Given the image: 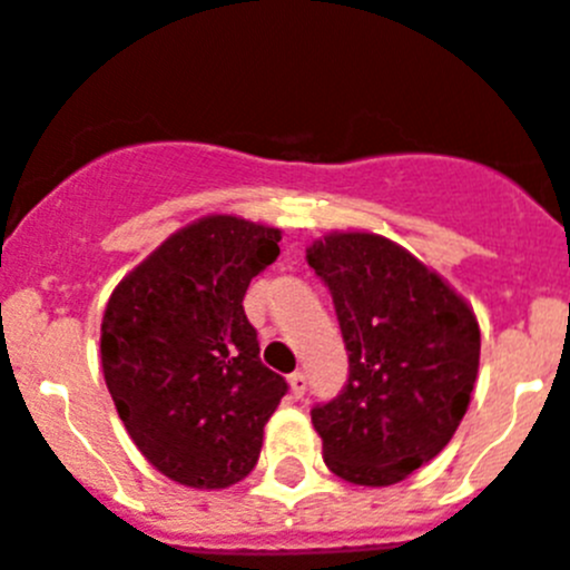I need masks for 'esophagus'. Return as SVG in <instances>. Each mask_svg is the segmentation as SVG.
<instances>
[{"label":"esophagus","instance_id":"obj_1","mask_svg":"<svg viewBox=\"0 0 570 570\" xmlns=\"http://www.w3.org/2000/svg\"><path fill=\"white\" fill-rule=\"evenodd\" d=\"M288 385H291V394H294V400H299V396L305 394V387H308V376L302 374V371H294V374L288 376Z\"/></svg>","mask_w":570,"mask_h":570}]
</instances>
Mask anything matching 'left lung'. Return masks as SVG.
<instances>
[{
    "label": "left lung",
    "mask_w": 570,
    "mask_h": 570,
    "mask_svg": "<svg viewBox=\"0 0 570 570\" xmlns=\"http://www.w3.org/2000/svg\"><path fill=\"white\" fill-rule=\"evenodd\" d=\"M331 291L347 382L311 411L325 465L345 482L394 485L451 442L480 367V325L440 274L376 234L308 248Z\"/></svg>",
    "instance_id": "obj_1"
}]
</instances>
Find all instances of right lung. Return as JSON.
Instances as JSON below:
<instances>
[{
  "mask_svg": "<svg viewBox=\"0 0 570 570\" xmlns=\"http://www.w3.org/2000/svg\"><path fill=\"white\" fill-rule=\"evenodd\" d=\"M282 234L214 214L176 230L110 294L102 371L145 460L188 488L254 471L288 382L262 365L242 299L279 256Z\"/></svg>",
  "mask_w": 570,
  "mask_h": 570,
  "instance_id": "obj_1",
  "label": "right lung"
}]
</instances>
